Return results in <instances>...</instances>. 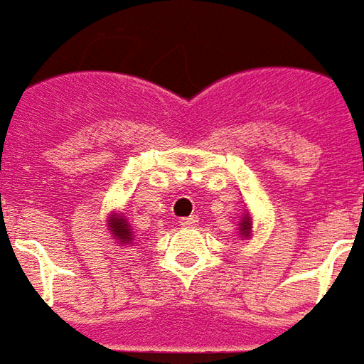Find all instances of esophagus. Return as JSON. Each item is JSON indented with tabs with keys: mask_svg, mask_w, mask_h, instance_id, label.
Masks as SVG:
<instances>
[{
	"mask_svg": "<svg viewBox=\"0 0 364 364\" xmlns=\"http://www.w3.org/2000/svg\"><path fill=\"white\" fill-rule=\"evenodd\" d=\"M199 223V218H197V215H191V217H185L179 220V225L183 226V228H191V226H195Z\"/></svg>",
	"mask_w": 364,
	"mask_h": 364,
	"instance_id": "34e87169",
	"label": "esophagus"
}]
</instances>
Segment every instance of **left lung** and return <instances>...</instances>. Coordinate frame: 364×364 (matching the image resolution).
I'll use <instances>...</instances> for the list:
<instances>
[{
  "mask_svg": "<svg viewBox=\"0 0 364 364\" xmlns=\"http://www.w3.org/2000/svg\"><path fill=\"white\" fill-rule=\"evenodd\" d=\"M240 235L250 236V218L244 217L242 223H240Z\"/></svg>",
  "mask_w": 364,
  "mask_h": 364,
  "instance_id": "left-lung-1",
  "label": "left lung"
}]
</instances>
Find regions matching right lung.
Masks as SVG:
<instances>
[{
  "mask_svg": "<svg viewBox=\"0 0 364 364\" xmlns=\"http://www.w3.org/2000/svg\"><path fill=\"white\" fill-rule=\"evenodd\" d=\"M112 235L116 236L120 242H132V230H129V225L126 223V218H112Z\"/></svg>",
  "mask_w": 364,
  "mask_h": 364,
  "instance_id": "add662e5",
  "label": "right lung"
}]
</instances>
